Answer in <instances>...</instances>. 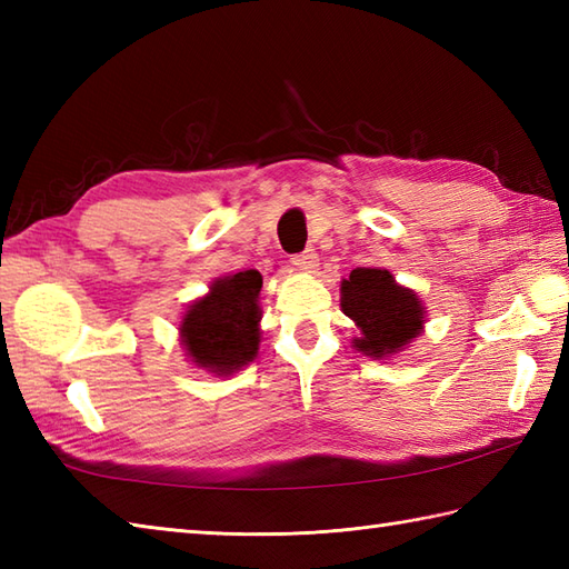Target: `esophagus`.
Segmentation results:
<instances>
[{
	"mask_svg": "<svg viewBox=\"0 0 569 569\" xmlns=\"http://www.w3.org/2000/svg\"><path fill=\"white\" fill-rule=\"evenodd\" d=\"M291 263L296 266V271H306V273H312V269L318 266V253L308 249V251H300L296 253V257L291 259Z\"/></svg>",
	"mask_w": 569,
	"mask_h": 569,
	"instance_id": "34e87169",
	"label": "esophagus"
}]
</instances>
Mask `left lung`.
<instances>
[{"label": "left lung", "instance_id": "obj_1", "mask_svg": "<svg viewBox=\"0 0 569 569\" xmlns=\"http://www.w3.org/2000/svg\"><path fill=\"white\" fill-rule=\"evenodd\" d=\"M340 308L359 330L352 347L371 359L401 355L426 330L428 310L418 293L379 266H359L342 278Z\"/></svg>", "mask_w": 569, "mask_h": 569}]
</instances>
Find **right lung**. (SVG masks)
<instances>
[{"instance_id":"add662e5","label":"right lung","mask_w":569,"mask_h":569,"mask_svg":"<svg viewBox=\"0 0 569 569\" xmlns=\"http://www.w3.org/2000/svg\"><path fill=\"white\" fill-rule=\"evenodd\" d=\"M261 286L263 276L257 269L227 273L214 278L210 291L186 308L178 335L192 367L214 377H232L257 359Z\"/></svg>"}]
</instances>
